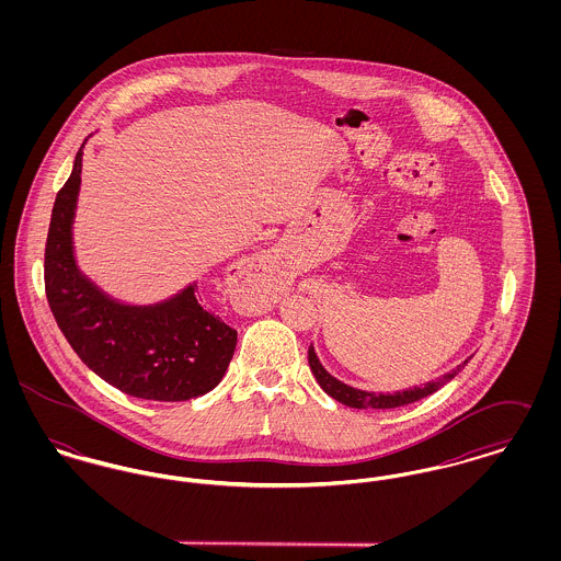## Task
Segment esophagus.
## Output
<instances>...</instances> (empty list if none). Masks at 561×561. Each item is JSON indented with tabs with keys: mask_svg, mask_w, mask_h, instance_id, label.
<instances>
[{
	"mask_svg": "<svg viewBox=\"0 0 561 561\" xmlns=\"http://www.w3.org/2000/svg\"><path fill=\"white\" fill-rule=\"evenodd\" d=\"M273 261L268 256H261V259H254L250 265H248V275H254V277H268L273 275Z\"/></svg>",
	"mask_w": 561,
	"mask_h": 561,
	"instance_id": "esophagus-1",
	"label": "esophagus"
}]
</instances>
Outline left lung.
<instances>
[{
  "instance_id": "1",
  "label": "left lung",
  "mask_w": 561,
  "mask_h": 561,
  "mask_svg": "<svg viewBox=\"0 0 561 561\" xmlns=\"http://www.w3.org/2000/svg\"><path fill=\"white\" fill-rule=\"evenodd\" d=\"M467 362H469V359H467ZM467 362H462L453 373L444 374L442 378L431 380V382L423 385V387H414V389H405V391L387 393V396H385V393H370V391L353 389V387H348L345 382L336 380L332 374L325 373V368L321 366L313 345L309 347V366H311V373L316 374L321 389H323L330 398L345 403L348 408H359V410H366V408H380V410H385V408H400V405H405V403L423 400V398H427L431 393H435L437 389H442L446 382H450L454 376L467 366Z\"/></svg>"
}]
</instances>
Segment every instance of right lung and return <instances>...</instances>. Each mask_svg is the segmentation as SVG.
<instances>
[{"instance_id":"1","label":"right lung","mask_w":561,"mask_h":561,"mask_svg":"<svg viewBox=\"0 0 561 561\" xmlns=\"http://www.w3.org/2000/svg\"><path fill=\"white\" fill-rule=\"evenodd\" d=\"M80 174L81 149L56 193L44 254L46 296L60 332L92 373L126 396L187 401L213 391L229 368L238 332L202 307L197 284L160 305L130 307L88 282L71 243Z\"/></svg>"}]
</instances>
